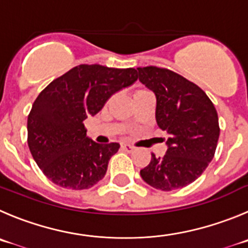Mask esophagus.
I'll return each instance as SVG.
<instances>
[{
  "label": "esophagus",
  "instance_id": "obj_1",
  "mask_svg": "<svg viewBox=\"0 0 248 248\" xmlns=\"http://www.w3.org/2000/svg\"><path fill=\"white\" fill-rule=\"evenodd\" d=\"M121 148L124 150V152H132V150H133V147L129 144H121Z\"/></svg>",
  "mask_w": 248,
  "mask_h": 248
}]
</instances>
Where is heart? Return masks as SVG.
I'll use <instances>...</instances> for the list:
<instances>
[{"instance_id": "1", "label": "heart", "mask_w": 248, "mask_h": 248, "mask_svg": "<svg viewBox=\"0 0 248 248\" xmlns=\"http://www.w3.org/2000/svg\"><path fill=\"white\" fill-rule=\"evenodd\" d=\"M145 92H148V90L144 89V88H140V89L136 90L135 94H133V95H137V94H142V93H145Z\"/></svg>"}]
</instances>
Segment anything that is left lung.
I'll list each match as a JSON object with an SVG mask.
<instances>
[{
	"instance_id": "left-lung-1",
	"label": "left lung",
	"mask_w": 248,
	"mask_h": 248,
	"mask_svg": "<svg viewBox=\"0 0 248 248\" xmlns=\"http://www.w3.org/2000/svg\"><path fill=\"white\" fill-rule=\"evenodd\" d=\"M138 78L156 98L155 119L168 132V150L140 170L142 179L161 191H172L198 179L214 158L218 113L198 85L168 68L138 67Z\"/></svg>"
}]
</instances>
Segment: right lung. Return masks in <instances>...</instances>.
I'll use <instances>...</instances> for the list:
<instances>
[{
	"instance_id": "1",
	"label": "right lung",
	"mask_w": 248,
	"mask_h": 248,
	"mask_svg": "<svg viewBox=\"0 0 248 248\" xmlns=\"http://www.w3.org/2000/svg\"><path fill=\"white\" fill-rule=\"evenodd\" d=\"M137 78L135 68L79 64L39 94L28 116V145L48 180L63 188L87 189L105 176L120 144L88 138L84 120Z\"/></svg>"
}]
</instances>
